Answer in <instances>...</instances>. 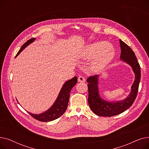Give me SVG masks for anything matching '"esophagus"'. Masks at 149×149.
<instances>
[{"label":"esophagus","mask_w":149,"mask_h":149,"mask_svg":"<svg viewBox=\"0 0 149 149\" xmlns=\"http://www.w3.org/2000/svg\"><path fill=\"white\" fill-rule=\"evenodd\" d=\"M85 81H86L85 79L82 76H80L79 78H78V81L79 82H84Z\"/></svg>","instance_id":"esophagus-1"}]
</instances>
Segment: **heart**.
<instances>
[{"instance_id":"obj_1","label":"heart","mask_w":149,"mask_h":149,"mask_svg":"<svg viewBox=\"0 0 149 149\" xmlns=\"http://www.w3.org/2000/svg\"><path fill=\"white\" fill-rule=\"evenodd\" d=\"M114 56L113 49L110 43L106 42H99L89 45L85 52V57L86 58L98 57L92 64V69L97 71L104 68L113 58Z\"/></svg>"}]
</instances>
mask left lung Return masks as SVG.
Returning <instances> with one entry per match:
<instances>
[{
    "label": "left lung",
    "instance_id": "obj_1",
    "mask_svg": "<svg viewBox=\"0 0 149 149\" xmlns=\"http://www.w3.org/2000/svg\"><path fill=\"white\" fill-rule=\"evenodd\" d=\"M120 43L121 51L120 58L132 66L135 74V79L132 86V91L128 97L124 100L112 103L107 102L100 97L98 90V75L89 77L87 79L88 103L93 112L98 116L111 117L123 113L133 104L137 96L141 79L140 66L132 49L121 40H120Z\"/></svg>",
    "mask_w": 149,
    "mask_h": 149
}]
</instances>
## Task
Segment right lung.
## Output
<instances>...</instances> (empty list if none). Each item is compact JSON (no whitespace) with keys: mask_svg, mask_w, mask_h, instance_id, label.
<instances>
[{"mask_svg":"<svg viewBox=\"0 0 149 149\" xmlns=\"http://www.w3.org/2000/svg\"><path fill=\"white\" fill-rule=\"evenodd\" d=\"M35 38H33L28 40L26 43H25L21 47L20 49L17 52L15 57H17L18 55L20 53V52L24 49L26 46H27L29 44L32 43L34 41ZM77 83V77H74L72 79H70L66 81L63 86L62 87L59 95L56 101V102L52 105V106L45 112L36 115L33 114L28 112L30 115L32 116L36 120L42 121V122H48L54 120H56L60 117L63 114L68 107L69 96H70V92L72 89V88Z\"/></svg>","mask_w":149,"mask_h":149,"instance_id":"1","label":"right lung"}]
</instances>
